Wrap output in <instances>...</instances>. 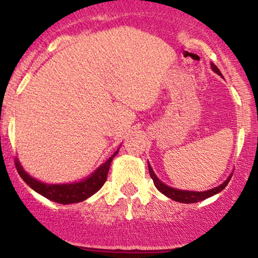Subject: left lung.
<instances>
[{
    "mask_svg": "<svg viewBox=\"0 0 258 258\" xmlns=\"http://www.w3.org/2000/svg\"><path fill=\"white\" fill-rule=\"evenodd\" d=\"M211 68L212 70L216 74H218V75L222 76V74L220 70H218V68L216 67L214 63H211ZM148 167H149V173H150V177H152L153 182H154V185L158 188L159 191H161L162 194L166 195L167 198H170V199H172L174 201H178V203H183V204H193V203H198V201H203L207 199V198L212 197V195L220 193V191L223 190L224 188H226L228 183H229L230 178H232V174H230L228 178L224 180L223 183H222L221 185L216 186L214 189H210V190H206V191H191V190H180V189H176V188H172V186H168L165 184V183H162L161 180H160L158 177L155 176V173H154L152 166H150L149 164H148Z\"/></svg>",
    "mask_w": 258,
    "mask_h": 258,
    "instance_id": "obj_1",
    "label": "left lung"
}]
</instances>
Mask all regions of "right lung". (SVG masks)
Wrapping results in <instances>:
<instances>
[{"label": "right lung", "mask_w": 258, "mask_h": 258, "mask_svg": "<svg viewBox=\"0 0 258 258\" xmlns=\"http://www.w3.org/2000/svg\"><path fill=\"white\" fill-rule=\"evenodd\" d=\"M117 153H119V149L86 179L76 183H68V184H47V183H42L32 178L26 173V171H24L18 159L16 160V167L23 180L26 184H29V186H31L35 191L54 203L67 205V204L81 203L102 188L105 183L106 177H108L109 167H110L112 159Z\"/></svg>", "instance_id": "add662e5"}]
</instances>
